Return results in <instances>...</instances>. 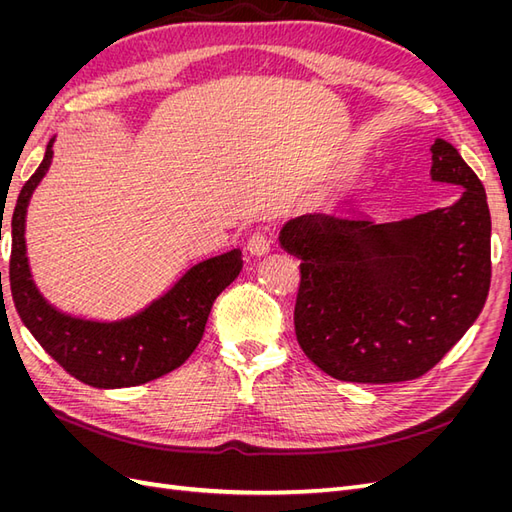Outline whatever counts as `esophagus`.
<instances>
[{
  "instance_id": "esophagus-1",
  "label": "esophagus",
  "mask_w": 512,
  "mask_h": 512,
  "mask_svg": "<svg viewBox=\"0 0 512 512\" xmlns=\"http://www.w3.org/2000/svg\"><path fill=\"white\" fill-rule=\"evenodd\" d=\"M269 250H271L269 239L262 235V232H254L250 241H247V252H250L252 256H265V254H269Z\"/></svg>"
}]
</instances>
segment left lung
<instances>
[{
  "label": "left lung",
  "mask_w": 512,
  "mask_h": 512,
  "mask_svg": "<svg viewBox=\"0 0 512 512\" xmlns=\"http://www.w3.org/2000/svg\"><path fill=\"white\" fill-rule=\"evenodd\" d=\"M429 151L431 181L461 190L453 205L397 222L318 211L280 230L284 250L301 258L299 346L337 380L423 376L483 312L491 282L485 188L444 138Z\"/></svg>",
  "instance_id": "8db88e82"
}]
</instances>
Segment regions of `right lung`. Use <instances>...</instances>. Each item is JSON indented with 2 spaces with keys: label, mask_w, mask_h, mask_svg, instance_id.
<instances>
[{
  "label": "right lung",
  "mask_w": 512,
  "mask_h": 512,
  "mask_svg": "<svg viewBox=\"0 0 512 512\" xmlns=\"http://www.w3.org/2000/svg\"><path fill=\"white\" fill-rule=\"evenodd\" d=\"M55 136L29 177L12 213L10 290L14 307L36 342L70 376L96 389H126L156 380L181 367L203 339L218 294L243 269L239 247L190 267L158 299L117 320L83 318L61 312L34 282L27 258V207L53 164Z\"/></svg>",
  "instance_id": "right-lung-1"
}]
</instances>
